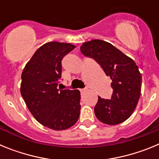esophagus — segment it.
<instances>
[{"instance_id": "obj_1", "label": "esophagus", "mask_w": 159, "mask_h": 159, "mask_svg": "<svg viewBox=\"0 0 159 159\" xmlns=\"http://www.w3.org/2000/svg\"><path fill=\"white\" fill-rule=\"evenodd\" d=\"M87 90L85 89V88H83V89H80V92H81V94H84V92H86Z\"/></svg>"}]
</instances>
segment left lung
Masks as SVG:
<instances>
[{"label": "left lung", "mask_w": 159, "mask_h": 159, "mask_svg": "<svg viewBox=\"0 0 159 159\" xmlns=\"http://www.w3.org/2000/svg\"><path fill=\"white\" fill-rule=\"evenodd\" d=\"M81 52L100 65L111 79V99H99L95 106L97 119L108 125L127 120L135 109L141 94L142 77L134 61L110 43L93 40L83 43Z\"/></svg>", "instance_id": "obj_1"}]
</instances>
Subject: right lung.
Listing matches in <instances>:
<instances>
[{
  "label": "right lung",
  "mask_w": 159,
  "mask_h": 159,
  "mask_svg": "<svg viewBox=\"0 0 159 159\" xmlns=\"http://www.w3.org/2000/svg\"><path fill=\"white\" fill-rule=\"evenodd\" d=\"M75 46L49 42L37 49L24 68L20 93L29 110L40 123L55 130L69 128L80 117V92L60 90L61 61Z\"/></svg>",
  "instance_id": "right-lung-1"
}]
</instances>
